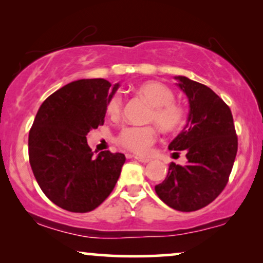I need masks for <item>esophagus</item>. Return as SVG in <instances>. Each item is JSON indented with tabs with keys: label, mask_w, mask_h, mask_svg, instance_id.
<instances>
[{
	"label": "esophagus",
	"mask_w": 263,
	"mask_h": 263,
	"mask_svg": "<svg viewBox=\"0 0 263 263\" xmlns=\"http://www.w3.org/2000/svg\"><path fill=\"white\" fill-rule=\"evenodd\" d=\"M134 158L136 159V160H138L139 162H143V164H147V162L151 161V159H148V158H141V156H137V155H135Z\"/></svg>",
	"instance_id": "1"
}]
</instances>
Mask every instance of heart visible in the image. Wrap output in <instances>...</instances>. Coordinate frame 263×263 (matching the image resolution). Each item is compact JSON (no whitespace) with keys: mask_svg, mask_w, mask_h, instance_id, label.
<instances>
[{"mask_svg":"<svg viewBox=\"0 0 263 263\" xmlns=\"http://www.w3.org/2000/svg\"><path fill=\"white\" fill-rule=\"evenodd\" d=\"M138 93L152 105V110L149 111L147 120L154 121V124L162 131H172L183 122V109L174 102V92L167 86L160 82H147L139 86ZM121 108V96L115 93L107 103L108 115L115 118L120 114ZM154 139L155 132L152 127L129 126L121 129L118 142L128 151L137 153V154H145L154 143Z\"/></svg>","mask_w":263,"mask_h":263,"instance_id":"heart-1","label":"heart"}]
</instances>
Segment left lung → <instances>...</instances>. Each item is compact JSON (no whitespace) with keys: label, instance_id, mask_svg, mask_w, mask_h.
<instances>
[{"label":"left lung","instance_id":"8db88e82","mask_svg":"<svg viewBox=\"0 0 263 263\" xmlns=\"http://www.w3.org/2000/svg\"><path fill=\"white\" fill-rule=\"evenodd\" d=\"M187 96V124L168 144L184 151L185 165L171 162L167 176L155 185L158 197L177 211L191 212L209 205L223 191L238 151L231 109L208 86L175 76Z\"/></svg>","mask_w":263,"mask_h":263}]
</instances>
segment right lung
<instances>
[{"label":"right lung","instance_id":"obj_1","mask_svg":"<svg viewBox=\"0 0 263 263\" xmlns=\"http://www.w3.org/2000/svg\"><path fill=\"white\" fill-rule=\"evenodd\" d=\"M120 84L81 79L42 103L29 132V160L40 188L71 212L95 210L114 189L125 155L88 147L86 136L104 124L107 103Z\"/></svg>","mask_w":263,"mask_h":263}]
</instances>
